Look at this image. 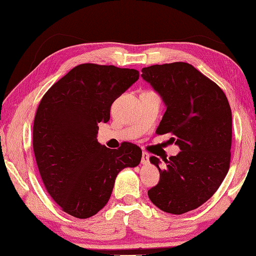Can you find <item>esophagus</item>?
Returning a JSON list of instances; mask_svg holds the SVG:
<instances>
[{
  "label": "esophagus",
  "instance_id": "esophagus-1",
  "mask_svg": "<svg viewBox=\"0 0 256 256\" xmlns=\"http://www.w3.org/2000/svg\"><path fill=\"white\" fill-rule=\"evenodd\" d=\"M149 158H150L149 154L146 152V151H143V152H142V159H140V162H142L143 165H146L148 162H149Z\"/></svg>",
  "mask_w": 256,
  "mask_h": 256
}]
</instances>
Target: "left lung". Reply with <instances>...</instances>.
I'll use <instances>...</instances> for the list:
<instances>
[{
    "label": "left lung",
    "instance_id": "1",
    "mask_svg": "<svg viewBox=\"0 0 256 256\" xmlns=\"http://www.w3.org/2000/svg\"><path fill=\"white\" fill-rule=\"evenodd\" d=\"M142 77L160 96L166 112L157 134H171L180 152L150 162L160 173L151 202L168 214L194 210L214 194L230 168L232 113L223 90L186 62L154 64Z\"/></svg>",
    "mask_w": 256,
    "mask_h": 256
}]
</instances>
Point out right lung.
Masks as SVG:
<instances>
[{
  "instance_id": "right-lung-1",
  "label": "right lung",
  "mask_w": 256,
  "mask_h": 256,
  "mask_svg": "<svg viewBox=\"0 0 256 256\" xmlns=\"http://www.w3.org/2000/svg\"><path fill=\"white\" fill-rule=\"evenodd\" d=\"M135 69L84 64L58 80L39 104L33 151L47 192L64 212L88 218L102 210L121 170L136 168L142 150L122 143L118 150L97 140L98 124L138 80Z\"/></svg>"
}]
</instances>
